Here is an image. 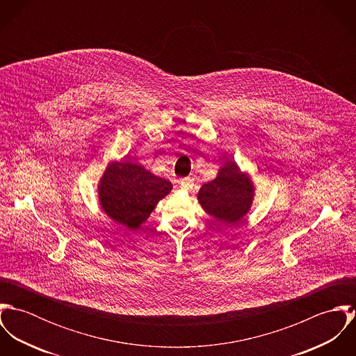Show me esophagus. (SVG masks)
<instances>
[{
  "instance_id": "1",
  "label": "esophagus",
  "mask_w": 356,
  "mask_h": 356,
  "mask_svg": "<svg viewBox=\"0 0 356 356\" xmlns=\"http://www.w3.org/2000/svg\"><path fill=\"white\" fill-rule=\"evenodd\" d=\"M181 188L182 189H191L193 186V181L189 179V178H185V179H181Z\"/></svg>"
}]
</instances>
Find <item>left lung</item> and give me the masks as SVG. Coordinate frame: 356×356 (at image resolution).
Instances as JSON below:
<instances>
[{
    "label": "left lung",
    "instance_id": "left-lung-1",
    "mask_svg": "<svg viewBox=\"0 0 356 356\" xmlns=\"http://www.w3.org/2000/svg\"><path fill=\"white\" fill-rule=\"evenodd\" d=\"M197 197L204 209L218 222L233 225L248 212L254 186L238 165L229 161L213 181L204 184Z\"/></svg>",
    "mask_w": 356,
    "mask_h": 356
}]
</instances>
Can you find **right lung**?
<instances>
[{"instance_id": "add662e5", "label": "right lung", "mask_w": 356, "mask_h": 356, "mask_svg": "<svg viewBox=\"0 0 356 356\" xmlns=\"http://www.w3.org/2000/svg\"><path fill=\"white\" fill-rule=\"evenodd\" d=\"M172 189L141 165L120 161L108 167L99 186L102 209L118 223L131 229L148 219L154 205Z\"/></svg>"}]
</instances>
